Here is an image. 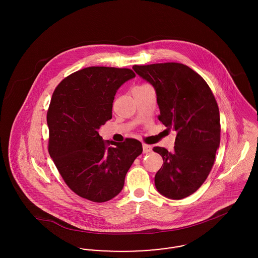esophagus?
Instances as JSON below:
<instances>
[{"mask_svg": "<svg viewBox=\"0 0 258 258\" xmlns=\"http://www.w3.org/2000/svg\"><path fill=\"white\" fill-rule=\"evenodd\" d=\"M151 151H152V146H150V145H146V144H143V153H144V154L150 153Z\"/></svg>", "mask_w": 258, "mask_h": 258, "instance_id": "1", "label": "esophagus"}]
</instances>
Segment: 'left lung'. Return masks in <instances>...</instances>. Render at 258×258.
<instances>
[{
  "instance_id": "obj_1",
  "label": "left lung",
  "mask_w": 258,
  "mask_h": 258,
  "mask_svg": "<svg viewBox=\"0 0 258 258\" xmlns=\"http://www.w3.org/2000/svg\"><path fill=\"white\" fill-rule=\"evenodd\" d=\"M134 71L154 87L159 120L177 135L173 152L154 147L163 165L155 176L158 191L183 199L205 182L220 147V110L205 80L178 62L134 66Z\"/></svg>"
}]
</instances>
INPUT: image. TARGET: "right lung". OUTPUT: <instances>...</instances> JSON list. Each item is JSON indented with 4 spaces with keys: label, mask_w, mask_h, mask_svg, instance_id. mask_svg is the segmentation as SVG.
<instances>
[{
    "label": "right lung",
    "mask_w": 258,
    "mask_h": 258,
    "mask_svg": "<svg viewBox=\"0 0 258 258\" xmlns=\"http://www.w3.org/2000/svg\"><path fill=\"white\" fill-rule=\"evenodd\" d=\"M135 77L128 69L89 67L64 78L51 98L50 157L69 187L93 202L121 192L126 172L143 151L134 138L109 147L98 135L112 118L118 89Z\"/></svg>",
    "instance_id": "add662e5"
}]
</instances>
